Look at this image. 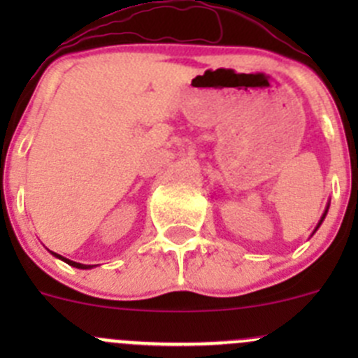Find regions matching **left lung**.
I'll use <instances>...</instances> for the list:
<instances>
[{
	"label": "left lung",
	"mask_w": 358,
	"mask_h": 358,
	"mask_svg": "<svg viewBox=\"0 0 358 358\" xmlns=\"http://www.w3.org/2000/svg\"><path fill=\"white\" fill-rule=\"evenodd\" d=\"M327 209H329V204H327V208H326V211H324V215H322V218H320V222H319V225H317V227H315V230H317V229H319V227H320V223H322V222H324V218H326V215H327ZM315 230H313V232H315Z\"/></svg>",
	"instance_id": "8db88e82"
}]
</instances>
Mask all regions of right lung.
I'll return each mask as SVG.
<instances>
[{"instance_id":"right-lung-1","label":"right lung","mask_w":358,"mask_h":358,"mask_svg":"<svg viewBox=\"0 0 358 358\" xmlns=\"http://www.w3.org/2000/svg\"><path fill=\"white\" fill-rule=\"evenodd\" d=\"M52 255H53V256H57V258H60V259H62V262H66L67 265H71V266H76V268H83V270H86V268H93V265H83V263H76V262H71V259L64 258V256L57 255V252H52Z\"/></svg>"}]
</instances>
